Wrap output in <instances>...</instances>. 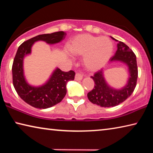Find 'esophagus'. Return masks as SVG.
<instances>
[{
  "instance_id": "esophagus-1",
  "label": "esophagus",
  "mask_w": 153,
  "mask_h": 153,
  "mask_svg": "<svg viewBox=\"0 0 153 153\" xmlns=\"http://www.w3.org/2000/svg\"><path fill=\"white\" fill-rule=\"evenodd\" d=\"M83 78V76L79 73H77L76 74V76H75V79L78 81V80H82Z\"/></svg>"
}]
</instances>
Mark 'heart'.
Returning a JSON list of instances; mask_svg holds the SVG:
<instances>
[{
	"mask_svg": "<svg viewBox=\"0 0 153 153\" xmlns=\"http://www.w3.org/2000/svg\"><path fill=\"white\" fill-rule=\"evenodd\" d=\"M68 50L74 55H84L85 67L89 71H94L107 63L112 55L113 45L107 37L81 33L71 38Z\"/></svg>",
	"mask_w": 153,
	"mask_h": 153,
	"instance_id": "1",
	"label": "heart"
}]
</instances>
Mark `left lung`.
I'll return each instance as SVG.
<instances>
[{"label":"left lung","mask_w":153,"mask_h":153,"mask_svg":"<svg viewBox=\"0 0 153 153\" xmlns=\"http://www.w3.org/2000/svg\"><path fill=\"white\" fill-rule=\"evenodd\" d=\"M111 38L115 41V38ZM110 61H121L128 67L129 78L127 84L121 89H114L106 82L102 69L98 71L91 76L94 82V87L88 93V98L93 104L102 107H115L130 97L135 89L138 78V67L136 55L126 44L119 42L117 50L110 59Z\"/></svg>","instance_id":"obj_1"}]
</instances>
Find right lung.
<instances>
[{
    "label": "right lung",
    "mask_w": 153,
    "mask_h": 153,
    "mask_svg": "<svg viewBox=\"0 0 153 153\" xmlns=\"http://www.w3.org/2000/svg\"><path fill=\"white\" fill-rule=\"evenodd\" d=\"M66 34L60 31L36 36L23 42L17 49L12 66L13 84L20 98L32 107L47 108L60 102L67 93V83L74 79L76 74L72 70L65 72L56 68L46 84L38 87L32 86L25 79L24 59L31 53V48L35 42L42 40L49 45H54L63 40Z\"/></svg>",
    "instance_id": "add662e5"
}]
</instances>
